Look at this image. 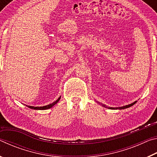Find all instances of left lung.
Instances as JSON below:
<instances>
[{"mask_svg": "<svg viewBox=\"0 0 157 157\" xmlns=\"http://www.w3.org/2000/svg\"><path fill=\"white\" fill-rule=\"evenodd\" d=\"M136 102L137 101H135V102H134L133 103H132V104H129V105H125V106H123V107H108L107 106H106L105 105H102V104H101L102 105V107H106V108H109V109H126V108H129V107H132V105H134L135 103H136ZM100 104V103H99Z\"/></svg>", "mask_w": 157, "mask_h": 157, "instance_id": "1", "label": "left lung"}]
</instances>
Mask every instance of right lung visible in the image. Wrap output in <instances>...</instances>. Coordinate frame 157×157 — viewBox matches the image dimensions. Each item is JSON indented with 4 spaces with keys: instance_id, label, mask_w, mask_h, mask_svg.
Segmentation results:
<instances>
[{
    "instance_id": "right-lung-1",
    "label": "right lung",
    "mask_w": 157,
    "mask_h": 157,
    "mask_svg": "<svg viewBox=\"0 0 157 157\" xmlns=\"http://www.w3.org/2000/svg\"><path fill=\"white\" fill-rule=\"evenodd\" d=\"M60 98H61V97H59V98H58V99H57L56 101H55L54 102H52V103H51V104H50V105H46V106H44V107H33V106H28V105H26V106H27V107H29V108L33 109H36V110H44V109H48L51 108V107H52L53 106H54L55 105H56L57 103L58 102H59V100H60Z\"/></svg>"
}]
</instances>
